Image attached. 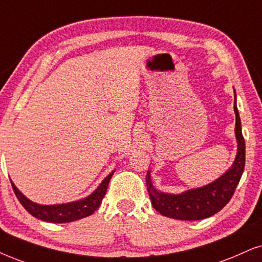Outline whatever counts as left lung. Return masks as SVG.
I'll list each match as a JSON object with an SVG mask.
<instances>
[{
	"label": "left lung",
	"instance_id": "obj_1",
	"mask_svg": "<svg viewBox=\"0 0 262 262\" xmlns=\"http://www.w3.org/2000/svg\"><path fill=\"white\" fill-rule=\"evenodd\" d=\"M233 108L236 114L234 134L237 139V155L232 165L220 178L204 186L191 188L181 193H168L157 190L154 186L151 180V171L147 170L146 186L148 196L152 207L158 213L177 220H202L216 214L230 202L239 183L246 164V142L242 134L239 112L236 105V92H234Z\"/></svg>",
	"mask_w": 262,
	"mask_h": 262
}]
</instances>
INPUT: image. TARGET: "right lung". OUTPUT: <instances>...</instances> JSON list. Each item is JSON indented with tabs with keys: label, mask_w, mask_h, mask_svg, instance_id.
I'll return each instance as SVG.
<instances>
[{
	"label": "right lung",
	"mask_w": 262,
	"mask_h": 262,
	"mask_svg": "<svg viewBox=\"0 0 262 262\" xmlns=\"http://www.w3.org/2000/svg\"><path fill=\"white\" fill-rule=\"evenodd\" d=\"M115 170H112L110 174L107 175L101 184L92 192L87 197L82 198V200L69 202V203L62 204H38L35 202L30 201L28 197H25L18 187L12 183V187L14 190V193L18 201L20 202L23 207L29 211L32 216L36 219L47 221V223H54V224H65L71 223V221H76L82 219V217L89 216L94 213L95 210L100 207L102 198L106 194V190L110 183V179L114 175Z\"/></svg>",
	"instance_id": "obj_1"
}]
</instances>
